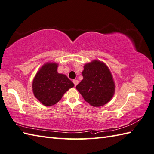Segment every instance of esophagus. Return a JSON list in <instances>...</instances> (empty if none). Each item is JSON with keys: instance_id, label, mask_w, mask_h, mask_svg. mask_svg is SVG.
Returning <instances> with one entry per match:
<instances>
[{"instance_id": "34e87169", "label": "esophagus", "mask_w": 154, "mask_h": 154, "mask_svg": "<svg viewBox=\"0 0 154 154\" xmlns=\"http://www.w3.org/2000/svg\"><path fill=\"white\" fill-rule=\"evenodd\" d=\"M73 81V83H74V85H75V86H76L77 85L78 83H79V81L77 80V79H74Z\"/></svg>"}]
</instances>
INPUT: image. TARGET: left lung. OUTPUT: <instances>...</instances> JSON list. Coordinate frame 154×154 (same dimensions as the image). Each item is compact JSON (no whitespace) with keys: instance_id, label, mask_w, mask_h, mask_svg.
Segmentation results:
<instances>
[{"instance_id":"8db88e82","label":"left lung","mask_w":154,"mask_h":154,"mask_svg":"<svg viewBox=\"0 0 154 154\" xmlns=\"http://www.w3.org/2000/svg\"><path fill=\"white\" fill-rule=\"evenodd\" d=\"M83 68V79L76 86L77 90L91 106L99 107L107 104L115 92V83L109 68L97 60L87 63Z\"/></svg>"}]
</instances>
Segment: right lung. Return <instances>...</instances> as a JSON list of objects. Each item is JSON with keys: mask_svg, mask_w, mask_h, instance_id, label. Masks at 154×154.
I'll return each instance as SVG.
<instances>
[{"mask_svg": "<svg viewBox=\"0 0 154 154\" xmlns=\"http://www.w3.org/2000/svg\"><path fill=\"white\" fill-rule=\"evenodd\" d=\"M57 67L55 62H47L38 71L32 81L34 95L44 106L56 104L64 93L74 87L66 75L58 73Z\"/></svg>", "mask_w": 154, "mask_h": 154, "instance_id": "right-lung-1", "label": "right lung"}]
</instances>
